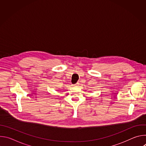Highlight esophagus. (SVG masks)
Listing matches in <instances>:
<instances>
[{
  "label": "esophagus",
  "instance_id": "obj_1",
  "mask_svg": "<svg viewBox=\"0 0 146 146\" xmlns=\"http://www.w3.org/2000/svg\"><path fill=\"white\" fill-rule=\"evenodd\" d=\"M74 86H77V84H74Z\"/></svg>",
  "mask_w": 146,
  "mask_h": 146
}]
</instances>
